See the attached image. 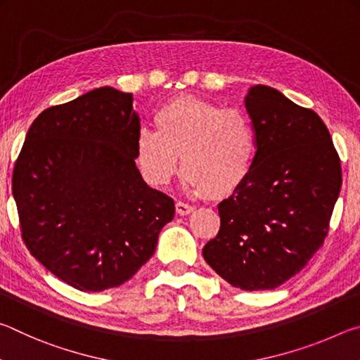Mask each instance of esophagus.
<instances>
[{"label":"esophagus","mask_w":360,"mask_h":360,"mask_svg":"<svg viewBox=\"0 0 360 360\" xmlns=\"http://www.w3.org/2000/svg\"><path fill=\"white\" fill-rule=\"evenodd\" d=\"M192 211H193L192 205L184 203V202H176V212H178L179 216H187V214H191Z\"/></svg>","instance_id":"esophagus-1"}]
</instances>
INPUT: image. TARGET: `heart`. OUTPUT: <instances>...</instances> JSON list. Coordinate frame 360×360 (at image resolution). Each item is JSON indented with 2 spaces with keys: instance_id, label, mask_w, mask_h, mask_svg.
<instances>
[{
  "instance_id": "heart-1",
  "label": "heart",
  "mask_w": 360,
  "mask_h": 360,
  "mask_svg": "<svg viewBox=\"0 0 360 360\" xmlns=\"http://www.w3.org/2000/svg\"><path fill=\"white\" fill-rule=\"evenodd\" d=\"M155 131L136 135V162L144 179L162 187L181 169L195 193L224 198L245 184L255 160V133L238 109L195 96H178L154 115Z\"/></svg>"
}]
</instances>
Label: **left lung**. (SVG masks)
Listing matches in <instances>:
<instances>
[{"label": "left lung", "mask_w": 360, "mask_h": 360, "mask_svg": "<svg viewBox=\"0 0 360 360\" xmlns=\"http://www.w3.org/2000/svg\"><path fill=\"white\" fill-rule=\"evenodd\" d=\"M255 133L251 174L219 203L221 229L203 248L219 276L268 290L304 268L324 245L341 187L332 136L318 114L266 85L246 96Z\"/></svg>", "instance_id": "1"}]
</instances>
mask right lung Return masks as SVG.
Instances as JSON below:
<instances>
[{
    "label": "right lung",
    "instance_id": "add662e5",
    "mask_svg": "<svg viewBox=\"0 0 360 360\" xmlns=\"http://www.w3.org/2000/svg\"><path fill=\"white\" fill-rule=\"evenodd\" d=\"M133 95L100 87L42 111L12 173L22 240L77 290L117 288L155 251L174 202L138 172Z\"/></svg>",
    "mask_w": 360,
    "mask_h": 360
}]
</instances>
